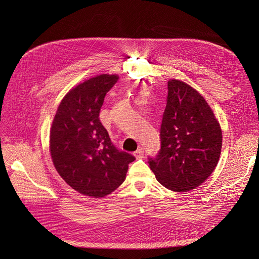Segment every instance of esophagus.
<instances>
[{
    "label": "esophagus",
    "mask_w": 259,
    "mask_h": 259,
    "mask_svg": "<svg viewBox=\"0 0 259 259\" xmlns=\"http://www.w3.org/2000/svg\"><path fill=\"white\" fill-rule=\"evenodd\" d=\"M144 155H145V151H144V149H143V148H139L136 152H134V156H135L137 159L143 158V157H144Z\"/></svg>",
    "instance_id": "1"
}]
</instances>
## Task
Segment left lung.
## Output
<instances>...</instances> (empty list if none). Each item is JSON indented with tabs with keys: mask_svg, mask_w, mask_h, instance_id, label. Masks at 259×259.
Listing matches in <instances>:
<instances>
[{
	"mask_svg": "<svg viewBox=\"0 0 259 259\" xmlns=\"http://www.w3.org/2000/svg\"><path fill=\"white\" fill-rule=\"evenodd\" d=\"M167 89L161 149L156 158H149V164L162 186L186 192L200 186L216 168L222 131L213 110L195 89L178 79H170Z\"/></svg>",
	"mask_w": 259,
	"mask_h": 259,
	"instance_id": "1",
	"label": "left lung"
}]
</instances>
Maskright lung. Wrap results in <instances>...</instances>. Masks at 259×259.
Returning a JSON list of instances; mask_svg holds the SVG:
<instances>
[{
  "label": "right lung",
  "instance_id": "obj_1",
  "mask_svg": "<svg viewBox=\"0 0 259 259\" xmlns=\"http://www.w3.org/2000/svg\"><path fill=\"white\" fill-rule=\"evenodd\" d=\"M119 76L101 74L70 90L61 101L50 134V151L62 179L80 194L104 197L126 179L135 158L112 144L99 113Z\"/></svg>",
  "mask_w": 259,
  "mask_h": 259
}]
</instances>
